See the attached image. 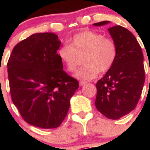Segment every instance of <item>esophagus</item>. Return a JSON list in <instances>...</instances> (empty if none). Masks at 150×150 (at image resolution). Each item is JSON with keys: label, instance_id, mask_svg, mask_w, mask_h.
I'll return each mask as SVG.
<instances>
[{"label": "esophagus", "instance_id": "34e87169", "mask_svg": "<svg viewBox=\"0 0 150 150\" xmlns=\"http://www.w3.org/2000/svg\"><path fill=\"white\" fill-rule=\"evenodd\" d=\"M86 83H87V82H86V81H81L79 83V85H80V86H85Z\"/></svg>", "mask_w": 150, "mask_h": 150}]
</instances>
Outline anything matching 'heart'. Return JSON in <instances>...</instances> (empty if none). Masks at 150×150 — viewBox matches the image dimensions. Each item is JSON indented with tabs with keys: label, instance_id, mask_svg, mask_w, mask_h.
<instances>
[{
	"label": "heart",
	"instance_id": "b5f03b06",
	"mask_svg": "<svg viewBox=\"0 0 150 150\" xmlns=\"http://www.w3.org/2000/svg\"><path fill=\"white\" fill-rule=\"evenodd\" d=\"M58 57L66 69L75 72L83 57L85 65L77 72L75 76L84 81H90L99 72H107L112 68L117 55L115 43L112 38L92 30H86L75 34L69 45L58 50Z\"/></svg>",
	"mask_w": 150,
	"mask_h": 150
}]
</instances>
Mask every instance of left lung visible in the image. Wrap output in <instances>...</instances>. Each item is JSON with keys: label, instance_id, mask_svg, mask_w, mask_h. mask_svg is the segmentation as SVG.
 I'll list each match as a JSON object with an SVG mask.
<instances>
[{"label": "left lung", "instance_id": "1", "mask_svg": "<svg viewBox=\"0 0 150 150\" xmlns=\"http://www.w3.org/2000/svg\"><path fill=\"white\" fill-rule=\"evenodd\" d=\"M103 21L93 24L102 26ZM117 49L114 64L96 83L95 105L107 118L117 120L137 107L145 81L144 56L135 36L120 25L108 29Z\"/></svg>", "mask_w": 150, "mask_h": 150}]
</instances>
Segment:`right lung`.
<instances>
[{"label": "right lung", "mask_w": 150, "mask_h": 150, "mask_svg": "<svg viewBox=\"0 0 150 150\" xmlns=\"http://www.w3.org/2000/svg\"><path fill=\"white\" fill-rule=\"evenodd\" d=\"M60 44L54 33H35L14 46L7 63L13 104L25 121L44 129L61 125L79 87L63 70Z\"/></svg>", "instance_id": "obj_1"}]
</instances>
